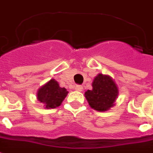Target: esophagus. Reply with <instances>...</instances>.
<instances>
[{
  "mask_svg": "<svg viewBox=\"0 0 153 153\" xmlns=\"http://www.w3.org/2000/svg\"><path fill=\"white\" fill-rule=\"evenodd\" d=\"M75 90L77 91H83V86H82V85H76L75 87Z\"/></svg>",
  "mask_w": 153,
  "mask_h": 153,
  "instance_id": "1",
  "label": "esophagus"
}]
</instances>
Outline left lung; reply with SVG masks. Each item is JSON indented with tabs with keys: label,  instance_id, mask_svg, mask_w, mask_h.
<instances>
[{
	"label": "left lung",
	"instance_id": "left-lung-1",
	"mask_svg": "<svg viewBox=\"0 0 153 153\" xmlns=\"http://www.w3.org/2000/svg\"><path fill=\"white\" fill-rule=\"evenodd\" d=\"M91 85V90L85 92V99L91 108L105 112L115 105L119 88L111 76L99 73L94 78Z\"/></svg>",
	"mask_w": 153,
	"mask_h": 153
}]
</instances>
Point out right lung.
Here are the masks:
<instances>
[{"mask_svg": "<svg viewBox=\"0 0 153 153\" xmlns=\"http://www.w3.org/2000/svg\"><path fill=\"white\" fill-rule=\"evenodd\" d=\"M68 94L67 89L60 87L56 80L51 79L38 90L36 96L45 109H55L61 105Z\"/></svg>", "mask_w": 153, "mask_h": 153, "instance_id": "add662e5", "label": "right lung"}]
</instances>
